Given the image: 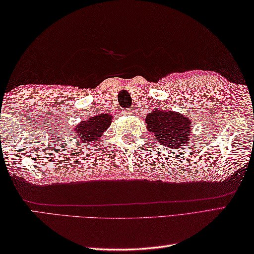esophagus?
Returning a JSON list of instances; mask_svg holds the SVG:
<instances>
[{
  "mask_svg": "<svg viewBox=\"0 0 254 254\" xmlns=\"http://www.w3.org/2000/svg\"><path fill=\"white\" fill-rule=\"evenodd\" d=\"M134 111L132 110V109H124L123 111H122V113L123 115H132Z\"/></svg>",
  "mask_w": 254,
  "mask_h": 254,
  "instance_id": "esophagus-1",
  "label": "esophagus"
}]
</instances>
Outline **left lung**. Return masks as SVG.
<instances>
[{"mask_svg": "<svg viewBox=\"0 0 254 254\" xmlns=\"http://www.w3.org/2000/svg\"><path fill=\"white\" fill-rule=\"evenodd\" d=\"M145 121L147 130L155 134L161 145L177 149L190 143L191 120L180 113L155 108L146 116Z\"/></svg>", "mask_w": 254, "mask_h": 254, "instance_id": "1", "label": "left lung"}]
</instances>
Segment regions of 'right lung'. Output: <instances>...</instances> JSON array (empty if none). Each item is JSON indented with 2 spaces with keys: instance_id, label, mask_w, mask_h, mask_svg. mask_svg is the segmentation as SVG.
<instances>
[{
  "instance_id": "right-lung-1",
  "label": "right lung",
  "mask_w": 254,
  "mask_h": 254,
  "mask_svg": "<svg viewBox=\"0 0 254 254\" xmlns=\"http://www.w3.org/2000/svg\"><path fill=\"white\" fill-rule=\"evenodd\" d=\"M111 124V116L107 113L95 116L89 118L88 120L79 123L75 128L77 136L82 138L85 143H94L96 139H98L102 133H104Z\"/></svg>"
}]
</instances>
